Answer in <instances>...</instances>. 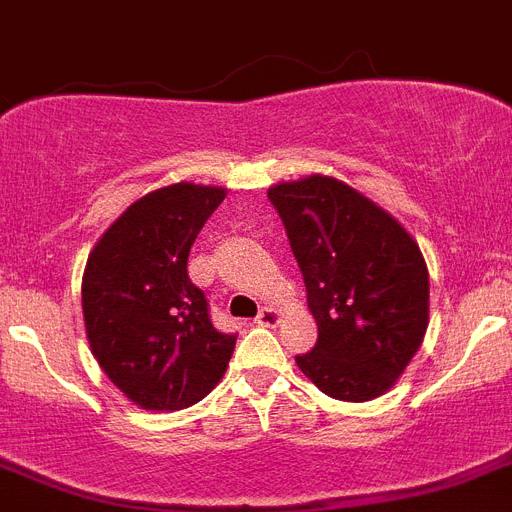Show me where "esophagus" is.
<instances>
[{"label":"esophagus","mask_w":512,"mask_h":512,"mask_svg":"<svg viewBox=\"0 0 512 512\" xmlns=\"http://www.w3.org/2000/svg\"><path fill=\"white\" fill-rule=\"evenodd\" d=\"M280 321V313L275 311V308H262L260 313H257V319H255V324H260V326H275Z\"/></svg>","instance_id":"esophagus-1"}]
</instances>
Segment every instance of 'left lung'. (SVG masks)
Segmentation results:
<instances>
[{
	"label": "left lung",
	"mask_w": 512,
	"mask_h": 512,
	"mask_svg": "<svg viewBox=\"0 0 512 512\" xmlns=\"http://www.w3.org/2000/svg\"><path fill=\"white\" fill-rule=\"evenodd\" d=\"M301 267L319 342L303 375L336 400L388 393L428 326V270L413 237L347 183L308 176L267 191Z\"/></svg>",
	"instance_id": "obj_1"
}]
</instances>
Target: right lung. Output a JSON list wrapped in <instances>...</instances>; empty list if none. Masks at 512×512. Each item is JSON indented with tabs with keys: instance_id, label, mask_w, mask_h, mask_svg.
Returning a JSON list of instances; mask_svg holds the SVG:
<instances>
[{
	"instance_id": "right-lung-1",
	"label": "right lung",
	"mask_w": 512,
	"mask_h": 512,
	"mask_svg": "<svg viewBox=\"0 0 512 512\" xmlns=\"http://www.w3.org/2000/svg\"><path fill=\"white\" fill-rule=\"evenodd\" d=\"M227 191L173 183L101 234L81 283L89 347L109 380L147 411H181L216 388L237 336L214 329L188 252Z\"/></svg>"
}]
</instances>
